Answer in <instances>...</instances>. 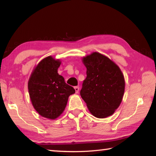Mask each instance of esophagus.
I'll use <instances>...</instances> for the list:
<instances>
[{
  "label": "esophagus",
  "instance_id": "34e87169",
  "mask_svg": "<svg viewBox=\"0 0 156 156\" xmlns=\"http://www.w3.org/2000/svg\"><path fill=\"white\" fill-rule=\"evenodd\" d=\"M74 89H75V91H76V93L78 94V91H79V87H75Z\"/></svg>",
  "mask_w": 156,
  "mask_h": 156
}]
</instances>
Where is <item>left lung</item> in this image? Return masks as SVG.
I'll return each mask as SVG.
<instances>
[{
  "label": "left lung",
  "instance_id": "1",
  "mask_svg": "<svg viewBox=\"0 0 156 156\" xmlns=\"http://www.w3.org/2000/svg\"><path fill=\"white\" fill-rule=\"evenodd\" d=\"M87 68L80 96L95 117L105 118L119 107L125 92V81L120 67L98 52L82 59Z\"/></svg>",
  "mask_w": 156,
  "mask_h": 156
}]
</instances>
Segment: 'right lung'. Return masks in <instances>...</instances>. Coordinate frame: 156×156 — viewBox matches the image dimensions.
Returning a JSON list of instances; mask_svg holds the SVG:
<instances>
[{"label":"right lung","instance_id":"1","mask_svg":"<svg viewBox=\"0 0 156 156\" xmlns=\"http://www.w3.org/2000/svg\"><path fill=\"white\" fill-rule=\"evenodd\" d=\"M61 64L51 56L44 58L34 67L28 81V91L33 107L39 115L55 120L62 114L69 96L75 89L58 73Z\"/></svg>","mask_w":156,"mask_h":156}]
</instances>
